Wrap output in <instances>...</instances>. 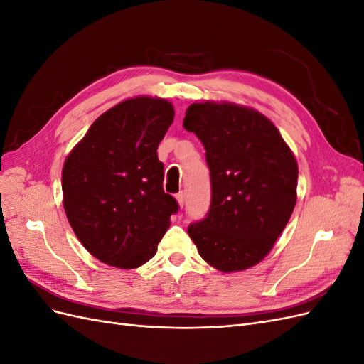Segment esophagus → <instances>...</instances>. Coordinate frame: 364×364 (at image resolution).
<instances>
[{"label": "esophagus", "instance_id": "34e87169", "mask_svg": "<svg viewBox=\"0 0 364 364\" xmlns=\"http://www.w3.org/2000/svg\"><path fill=\"white\" fill-rule=\"evenodd\" d=\"M176 200H178V203H179V206L182 208L183 206V203H185V194L181 191V193H178L176 194Z\"/></svg>", "mask_w": 364, "mask_h": 364}]
</instances>
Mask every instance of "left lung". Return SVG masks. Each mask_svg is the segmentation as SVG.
Masks as SVG:
<instances>
[{"label": "left lung", "mask_w": 364, "mask_h": 364, "mask_svg": "<svg viewBox=\"0 0 364 364\" xmlns=\"http://www.w3.org/2000/svg\"><path fill=\"white\" fill-rule=\"evenodd\" d=\"M206 150L211 208L188 226L200 257L223 273L257 266L296 205L297 162L272 121L229 102H196L183 118Z\"/></svg>", "instance_id": "1"}]
</instances>
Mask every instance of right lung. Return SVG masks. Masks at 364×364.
Here are the masks:
<instances>
[{
    "label": "right lung",
    "instance_id": "right-lung-1",
    "mask_svg": "<svg viewBox=\"0 0 364 364\" xmlns=\"http://www.w3.org/2000/svg\"><path fill=\"white\" fill-rule=\"evenodd\" d=\"M173 118L165 98H127L98 117L65 159V214L83 247L107 266L136 269L151 259L178 211L164 193L156 153Z\"/></svg>",
    "mask_w": 364,
    "mask_h": 364
}]
</instances>
